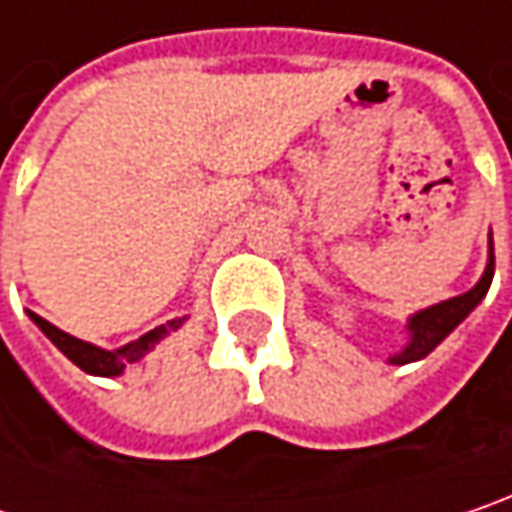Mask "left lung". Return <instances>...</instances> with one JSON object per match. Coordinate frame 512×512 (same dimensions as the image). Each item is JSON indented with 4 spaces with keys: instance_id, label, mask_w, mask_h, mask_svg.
Instances as JSON below:
<instances>
[{
    "instance_id": "8db88e82",
    "label": "left lung",
    "mask_w": 512,
    "mask_h": 512,
    "mask_svg": "<svg viewBox=\"0 0 512 512\" xmlns=\"http://www.w3.org/2000/svg\"><path fill=\"white\" fill-rule=\"evenodd\" d=\"M493 274H495V253H493V236H490V262H487V271H484V276L478 279V285H475L472 291L460 294V297H452V300H443V303H437V306H431V309L417 311V314L408 320V332H411L408 347L402 349V352H396V355H390V364H411V361H420V358H425L431 349L437 347V344H440V341L455 329L457 323H463V320L469 317V311L475 309V306L487 297L490 282H493Z\"/></svg>"
}]
</instances>
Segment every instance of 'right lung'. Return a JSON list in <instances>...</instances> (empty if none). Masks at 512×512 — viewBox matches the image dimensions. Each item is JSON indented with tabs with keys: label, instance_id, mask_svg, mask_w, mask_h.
<instances>
[{
	"label": "right lung",
	"instance_id": "add662e5",
	"mask_svg": "<svg viewBox=\"0 0 512 512\" xmlns=\"http://www.w3.org/2000/svg\"><path fill=\"white\" fill-rule=\"evenodd\" d=\"M28 317L43 329V335L55 344L72 364H78L84 373H92V376H119V373H125V367L133 364V361H139L142 355H148L151 349L157 347L160 341H163L168 332H174L186 317H177V320H168L165 326H157V329H151L148 335H142L139 341H133V344H125V347L119 349H101V347H92L87 341H78V338H72V335H66L63 329H57L52 326L49 320H43L40 314H34V311H28Z\"/></svg>",
	"mask_w": 512,
	"mask_h": 512
}]
</instances>
